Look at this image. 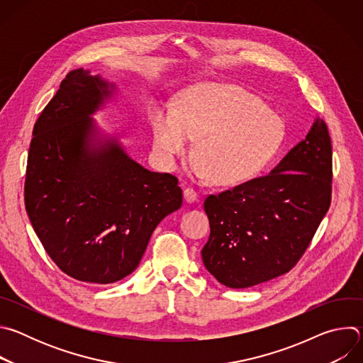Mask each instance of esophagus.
<instances>
[{"mask_svg":"<svg viewBox=\"0 0 363 363\" xmlns=\"http://www.w3.org/2000/svg\"><path fill=\"white\" fill-rule=\"evenodd\" d=\"M184 198L186 202H195L196 198H198V192L194 189V188H185L184 189Z\"/></svg>","mask_w":363,"mask_h":363,"instance_id":"obj_1","label":"esophagus"}]
</instances>
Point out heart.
Wrapping results in <instances>:
<instances>
[{
    "label": "heart",
    "instance_id": "b5f03b06",
    "mask_svg": "<svg viewBox=\"0 0 363 363\" xmlns=\"http://www.w3.org/2000/svg\"><path fill=\"white\" fill-rule=\"evenodd\" d=\"M153 150L175 169L196 140L194 172L216 185H234L262 172L284 140V123L260 97L234 84L203 83L186 90L177 111L164 103L149 115Z\"/></svg>",
    "mask_w": 363,
    "mask_h": 363
}]
</instances>
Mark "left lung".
I'll return each mask as SVG.
<instances>
[{
	"label": "left lung",
	"instance_id": "1",
	"mask_svg": "<svg viewBox=\"0 0 363 363\" xmlns=\"http://www.w3.org/2000/svg\"><path fill=\"white\" fill-rule=\"evenodd\" d=\"M332 169L329 130L316 119L272 174L206 196L211 234L201 251L206 270L231 289L289 273L329 210Z\"/></svg>",
	"mask_w": 363,
	"mask_h": 363
}]
</instances>
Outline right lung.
<instances>
[{"label": "right lung", "mask_w": 363, "mask_h": 363, "mask_svg": "<svg viewBox=\"0 0 363 363\" xmlns=\"http://www.w3.org/2000/svg\"><path fill=\"white\" fill-rule=\"evenodd\" d=\"M109 94L83 69L65 77L34 125L24 182L45 252L67 276L96 284L130 274L153 230L182 205L177 177L145 169L119 143L90 147L89 115Z\"/></svg>", "instance_id": "right-lung-1"}]
</instances>
